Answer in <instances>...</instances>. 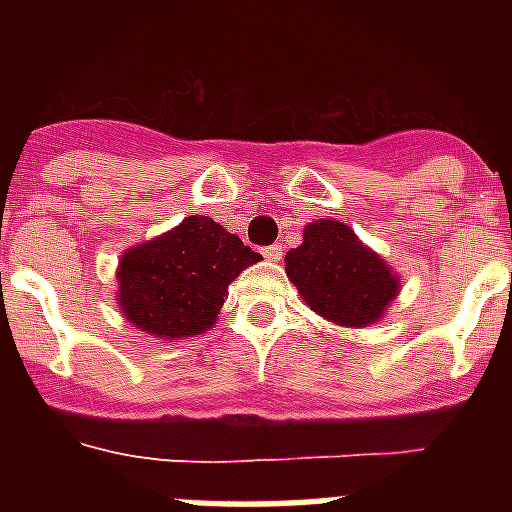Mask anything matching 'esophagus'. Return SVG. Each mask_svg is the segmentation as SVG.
<instances>
[{
  "mask_svg": "<svg viewBox=\"0 0 512 512\" xmlns=\"http://www.w3.org/2000/svg\"><path fill=\"white\" fill-rule=\"evenodd\" d=\"M264 256L269 261H282V256H284V248L279 246V243H274V246H269V248H264Z\"/></svg>",
  "mask_w": 512,
  "mask_h": 512,
  "instance_id": "34e87169",
  "label": "esophagus"
}]
</instances>
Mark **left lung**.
I'll return each mask as SVG.
<instances>
[{"label": "left lung", "instance_id": "1", "mask_svg": "<svg viewBox=\"0 0 512 512\" xmlns=\"http://www.w3.org/2000/svg\"><path fill=\"white\" fill-rule=\"evenodd\" d=\"M284 271L320 318L346 328L377 323L400 292L387 261L338 220H315L302 230V246L284 256Z\"/></svg>", "mask_w": 512, "mask_h": 512}]
</instances>
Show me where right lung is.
<instances>
[{"instance_id":"add662e5","label":"right lung","mask_w":512,"mask_h":512,"mask_svg":"<svg viewBox=\"0 0 512 512\" xmlns=\"http://www.w3.org/2000/svg\"><path fill=\"white\" fill-rule=\"evenodd\" d=\"M261 256L207 215L128 248L117 266L122 315L148 336L182 341L212 328L228 284Z\"/></svg>"}]
</instances>
